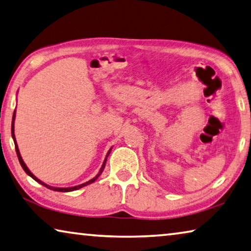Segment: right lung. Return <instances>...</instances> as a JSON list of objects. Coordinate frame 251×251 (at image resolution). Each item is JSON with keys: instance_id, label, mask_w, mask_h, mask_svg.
Returning <instances> with one entry per match:
<instances>
[{"instance_id": "right-lung-1", "label": "right lung", "mask_w": 251, "mask_h": 251, "mask_svg": "<svg viewBox=\"0 0 251 251\" xmlns=\"http://www.w3.org/2000/svg\"><path fill=\"white\" fill-rule=\"evenodd\" d=\"M14 121H15V110H14V113H13V117H12V127H11V133H12V138H13V141H14V145H15V151H17V155H18V158H19V162H20V164H21V166H22V169L25 170V172L27 174V176H31L33 178V180H35L37 181L38 183H40V184H42L43 186H46V188H48V189H50V190H53V191H58V192H71V191H75V190H79V189H81L82 186H86V185H88V184H90V183H93V182H95L98 178V176H100V174L102 173V171H104V169H105V165H106V161H107V157H108V155H109V153H110V151H111V149L108 151V153H107V155H106V158H105V161H104V163H102V165H101V168H100V170H99V172H98V174L96 176H95L94 178H91V180H89L88 182H86V183H82V184H79V185H75V186H71V188H54V186H50V185H48V184H46L45 182H42V181H40L39 178L37 177V176H34L32 173H31V171L27 169V166L25 165V163L23 162V160H22V156H21V154H20V151H19V147H18V144H17V140H15V135H14Z\"/></svg>"}]
</instances>
